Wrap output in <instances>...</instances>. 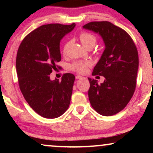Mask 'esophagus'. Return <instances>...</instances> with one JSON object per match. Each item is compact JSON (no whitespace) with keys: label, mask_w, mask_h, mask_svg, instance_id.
I'll return each instance as SVG.
<instances>
[{"label":"esophagus","mask_w":153,"mask_h":153,"mask_svg":"<svg viewBox=\"0 0 153 153\" xmlns=\"http://www.w3.org/2000/svg\"><path fill=\"white\" fill-rule=\"evenodd\" d=\"M83 77L81 76H80V75H76V79H82Z\"/></svg>","instance_id":"1"}]
</instances>
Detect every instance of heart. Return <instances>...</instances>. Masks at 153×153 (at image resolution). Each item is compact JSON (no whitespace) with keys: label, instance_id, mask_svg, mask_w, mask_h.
Listing matches in <instances>:
<instances>
[{"label":"heart","instance_id":"b5f03b06","mask_svg":"<svg viewBox=\"0 0 153 153\" xmlns=\"http://www.w3.org/2000/svg\"><path fill=\"white\" fill-rule=\"evenodd\" d=\"M79 39L82 43V45L84 46L85 47L89 48V47H93L95 45V44L97 43V37L95 35L92 34L91 33L88 32H82L79 34ZM70 42H67L65 44L63 49L64 54H66L68 52V48L70 47ZM92 65V62L89 60H86V61H75L71 65L70 68L72 70L75 71V72L78 73H85L87 72L88 68H90Z\"/></svg>","mask_w":153,"mask_h":153}]
</instances>
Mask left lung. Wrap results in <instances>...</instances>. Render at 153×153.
I'll list each match as a JSON object with an SVG mask.
<instances>
[{"label":"left lung","mask_w":153,"mask_h":153,"mask_svg":"<svg viewBox=\"0 0 153 153\" xmlns=\"http://www.w3.org/2000/svg\"><path fill=\"white\" fill-rule=\"evenodd\" d=\"M83 28L99 33L105 49L94 68L93 75L104 77V82L88 78V97L92 107L102 116L118 114L134 93L139 55L133 39L120 27L108 22H93Z\"/></svg>","instance_id":"obj_1"}]
</instances>
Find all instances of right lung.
I'll return each instance as SVG.
<instances>
[{
  "instance_id": "obj_1",
  "label": "right lung",
  "mask_w": 153,
  "mask_h": 153,
  "mask_svg": "<svg viewBox=\"0 0 153 153\" xmlns=\"http://www.w3.org/2000/svg\"><path fill=\"white\" fill-rule=\"evenodd\" d=\"M75 24L43 25L23 39L16 58V68L20 90L29 106L39 116L56 118L70 106L75 76L62 75L61 81H51L50 74L60 68V42L72 31Z\"/></svg>"
}]
</instances>
